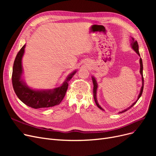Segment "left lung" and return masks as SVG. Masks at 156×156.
I'll use <instances>...</instances> for the list:
<instances>
[{"label":"left lung","instance_id":"obj_1","mask_svg":"<svg viewBox=\"0 0 156 156\" xmlns=\"http://www.w3.org/2000/svg\"><path fill=\"white\" fill-rule=\"evenodd\" d=\"M131 40V48L133 49L135 52L139 56H140V53L139 52V45H138V43L137 41H136V40H134L133 37H131V39L130 40ZM139 62H140V73L141 75V77H142V87H141L140 88V93L139 94L138 96V98H137V100H136L134 103H132V105H131L129 107H127L126 109H124V111H122L120 112H119V113L120 114V113H122V112H124L126 111H127L128 109H129L130 108H131L132 107H133L135 103H136V101H137L139 100V99L140 98V97L141 96V95H142V93H143V87H144V79H143V61H142V59H141V58H140V60H139ZM92 82H93V84H94V88H93V93H94V101H95V103L96 105L98 106V107H99L100 108L101 110L102 111H104V109L100 105V104H99L98 102V100H97V90H98V83H97V81L96 78L94 77V76L92 77Z\"/></svg>","mask_w":156,"mask_h":156}]
</instances>
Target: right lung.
Returning a JSON list of instances; mask_svg holds the SVG:
<instances>
[{
  "instance_id": "obj_1",
  "label": "right lung",
  "mask_w": 156,
  "mask_h": 156,
  "mask_svg": "<svg viewBox=\"0 0 156 156\" xmlns=\"http://www.w3.org/2000/svg\"><path fill=\"white\" fill-rule=\"evenodd\" d=\"M25 44L23 45L18 52L13 66L12 84L17 96L25 105L34 108H48L59 105L67 91L68 82L77 72V70L68 75L63 83L58 87L43 90L30 88L23 78L22 58L25 53Z\"/></svg>"
}]
</instances>
